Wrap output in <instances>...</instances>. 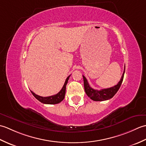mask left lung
<instances>
[{
  "instance_id": "obj_1",
  "label": "left lung",
  "mask_w": 146,
  "mask_h": 146,
  "mask_svg": "<svg viewBox=\"0 0 146 146\" xmlns=\"http://www.w3.org/2000/svg\"><path fill=\"white\" fill-rule=\"evenodd\" d=\"M125 68V66L124 68V71H123V73L122 74V77H121V79L116 85L108 88L102 89L100 90H97L92 88L91 86L89 85V83L87 81V80H86L85 77L83 75V82H84L85 91L86 95H88V97L94 101H104L109 100V99L112 98L113 96L116 94L117 91L119 90L120 87V85L122 84L123 79V76H124Z\"/></svg>"
}]
</instances>
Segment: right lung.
Here are the masks:
<instances>
[{"label":"right lung","instance_id":"right-lung-1","mask_svg":"<svg viewBox=\"0 0 146 146\" xmlns=\"http://www.w3.org/2000/svg\"><path fill=\"white\" fill-rule=\"evenodd\" d=\"M70 76H68L67 77V78L66 79V81L64 82V84L63 86V88H61V90L57 94L52 95V96H49V97H41V96H39L38 95L35 94V93L33 92L32 91H31L32 93V94L33 95L34 97H35L37 100H38L39 102H41L42 104H57L60 103V102L63 100L64 98V95H65V93H66V86L68 82V80H69Z\"/></svg>","mask_w":146,"mask_h":146}]
</instances>
